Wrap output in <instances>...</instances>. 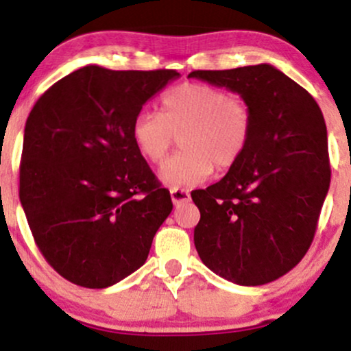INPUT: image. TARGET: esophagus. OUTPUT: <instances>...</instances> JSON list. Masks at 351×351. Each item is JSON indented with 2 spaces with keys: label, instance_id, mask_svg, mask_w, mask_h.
<instances>
[{
  "label": "esophagus",
  "instance_id": "esophagus-1",
  "mask_svg": "<svg viewBox=\"0 0 351 351\" xmlns=\"http://www.w3.org/2000/svg\"><path fill=\"white\" fill-rule=\"evenodd\" d=\"M170 195H171V201L175 206H178V204H183V203H188V201L191 199V195H189L188 189L171 188Z\"/></svg>",
  "mask_w": 351,
  "mask_h": 351
}]
</instances>
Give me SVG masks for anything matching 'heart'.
Instances as JSON below:
<instances>
[{
    "label": "heart",
    "instance_id": "b5f03b06",
    "mask_svg": "<svg viewBox=\"0 0 351 351\" xmlns=\"http://www.w3.org/2000/svg\"><path fill=\"white\" fill-rule=\"evenodd\" d=\"M163 114L143 108L132 123L136 150L152 163L170 152L176 135L181 150L160 168V180L173 188H189L211 176L215 165L228 170L239 162L252 134L247 100L211 84L186 82L162 99Z\"/></svg>",
    "mask_w": 351,
    "mask_h": 351
}]
</instances>
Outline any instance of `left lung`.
<instances>
[{"label": "left lung", "mask_w": 351, "mask_h": 351, "mask_svg": "<svg viewBox=\"0 0 351 351\" xmlns=\"http://www.w3.org/2000/svg\"><path fill=\"white\" fill-rule=\"evenodd\" d=\"M236 92L252 112L244 155L223 180L191 193L195 245L206 267L239 285L287 274L308 251L330 186L327 127L315 99L271 64L193 71Z\"/></svg>", "instance_id": "obj_1"}]
</instances>
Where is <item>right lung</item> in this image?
Wrapping results in <instances>:
<instances>
[{"label": "right lung", "instance_id": "add662e5", "mask_svg": "<svg viewBox=\"0 0 351 351\" xmlns=\"http://www.w3.org/2000/svg\"><path fill=\"white\" fill-rule=\"evenodd\" d=\"M178 77L86 66L47 88L27 117L19 199L44 259L72 284L110 287L147 261L173 203L132 123Z\"/></svg>", "mask_w": 351, "mask_h": 351}]
</instances>
